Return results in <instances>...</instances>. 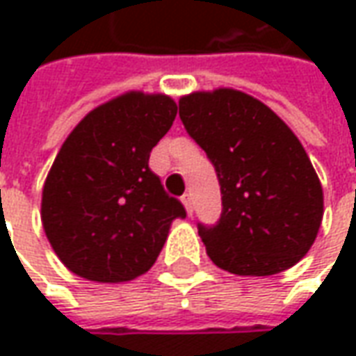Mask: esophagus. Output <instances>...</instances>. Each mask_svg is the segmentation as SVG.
<instances>
[{
  "label": "esophagus",
  "instance_id": "obj_1",
  "mask_svg": "<svg viewBox=\"0 0 356 356\" xmlns=\"http://www.w3.org/2000/svg\"><path fill=\"white\" fill-rule=\"evenodd\" d=\"M181 200H183V204H185L186 213H188V216H193L194 208H193V198H191V194H183V198H181Z\"/></svg>",
  "mask_w": 356,
  "mask_h": 356
}]
</instances>
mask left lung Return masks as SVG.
I'll list each match as a JSON object with an SVG mask.
<instances>
[{
  "label": "left lung",
  "mask_w": 356,
  "mask_h": 356,
  "mask_svg": "<svg viewBox=\"0 0 356 356\" xmlns=\"http://www.w3.org/2000/svg\"><path fill=\"white\" fill-rule=\"evenodd\" d=\"M179 116L221 186L219 221L198 223L209 259L238 276L293 267L313 246L324 213L321 181L293 131L236 89L181 97Z\"/></svg>",
  "instance_id": "obj_1"
}]
</instances>
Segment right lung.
Returning a JSON list of instances; mask_svg holds the SVG:
<instances>
[{
	"label": "right lung",
	"mask_w": 356,
	"mask_h": 356,
	"mask_svg": "<svg viewBox=\"0 0 356 356\" xmlns=\"http://www.w3.org/2000/svg\"><path fill=\"white\" fill-rule=\"evenodd\" d=\"M177 104L129 91L91 110L58 150L42 194V223L58 259L93 282H127L160 255L186 217L148 168Z\"/></svg>",
	"instance_id": "add662e5"
}]
</instances>
